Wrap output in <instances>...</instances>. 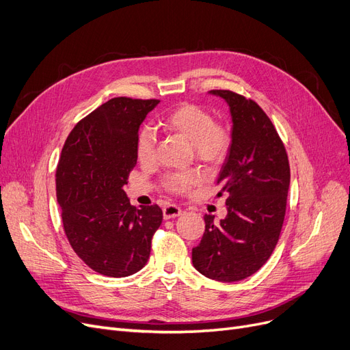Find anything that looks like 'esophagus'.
I'll list each match as a JSON object with an SVG mask.
<instances>
[{
	"label": "esophagus",
	"mask_w": 350,
	"mask_h": 350,
	"mask_svg": "<svg viewBox=\"0 0 350 350\" xmlns=\"http://www.w3.org/2000/svg\"><path fill=\"white\" fill-rule=\"evenodd\" d=\"M180 213H183V209H180L179 206L174 205V204H166L163 206V218L165 219H171V218H175L178 215H180Z\"/></svg>",
	"instance_id": "obj_1"
}]
</instances>
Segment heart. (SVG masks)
<instances>
[{
  "label": "heart",
  "instance_id": "heart-1",
  "mask_svg": "<svg viewBox=\"0 0 350 350\" xmlns=\"http://www.w3.org/2000/svg\"><path fill=\"white\" fill-rule=\"evenodd\" d=\"M165 126L184 136L192 144L195 157L208 165H218L227 158L231 148V132L227 126L215 123L211 113L201 106L184 103L174 109L163 119ZM157 137L152 129L145 128L136 139V155L142 163H150L155 158ZM201 180L195 170L171 172L163 176V187L174 193H184Z\"/></svg>",
  "mask_w": 350,
  "mask_h": 350
}]
</instances>
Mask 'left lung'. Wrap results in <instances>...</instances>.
<instances>
[{"instance_id":"8db88e82","label":"left lung","mask_w":350,"mask_h":350,"mask_svg":"<svg viewBox=\"0 0 350 350\" xmlns=\"http://www.w3.org/2000/svg\"><path fill=\"white\" fill-rule=\"evenodd\" d=\"M227 102L231 148L217 184L227 195V215H205V232L192 248V264L217 282L253 275L277 245L286 215L290 165L286 148L264 110L230 90H211Z\"/></svg>"}]
</instances>
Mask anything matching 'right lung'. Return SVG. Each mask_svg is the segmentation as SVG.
<instances>
[{
    "mask_svg": "<svg viewBox=\"0 0 350 350\" xmlns=\"http://www.w3.org/2000/svg\"><path fill=\"white\" fill-rule=\"evenodd\" d=\"M159 100L115 97L70 132L55 172L67 240L92 270L128 277L145 267L162 222L155 205H131L123 187L135 167L139 128Z\"/></svg>",
    "mask_w": 350,
    "mask_h": 350,
    "instance_id": "add662e5",
    "label": "right lung"
}]
</instances>
